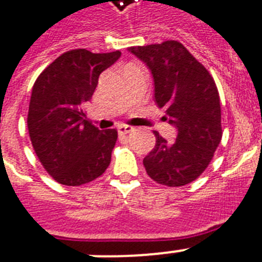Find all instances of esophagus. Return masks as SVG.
I'll use <instances>...</instances> for the list:
<instances>
[{"label": "esophagus", "mask_w": 262, "mask_h": 262, "mask_svg": "<svg viewBox=\"0 0 262 262\" xmlns=\"http://www.w3.org/2000/svg\"><path fill=\"white\" fill-rule=\"evenodd\" d=\"M135 130V127L127 126V125H120L118 126V133L120 135H127V133H130V132Z\"/></svg>", "instance_id": "esophagus-1"}]
</instances>
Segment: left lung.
Segmentation results:
<instances>
[{
  "label": "left lung",
  "mask_w": 262,
  "mask_h": 262,
  "mask_svg": "<svg viewBox=\"0 0 262 262\" xmlns=\"http://www.w3.org/2000/svg\"><path fill=\"white\" fill-rule=\"evenodd\" d=\"M127 51L149 69L155 102L178 130L172 142L153 132L156 145L142 161L146 173L159 184L186 186L203 173L222 138L215 82L205 66L175 40Z\"/></svg>",
  "instance_id": "left-lung-1"
}]
</instances>
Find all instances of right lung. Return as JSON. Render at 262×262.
Returning <instances> with one entry per match:
<instances>
[{
	"label": "right lung",
	"instance_id": "add662e5",
	"mask_svg": "<svg viewBox=\"0 0 262 262\" xmlns=\"http://www.w3.org/2000/svg\"><path fill=\"white\" fill-rule=\"evenodd\" d=\"M120 56V51H69L52 61L33 84L29 137L42 167L63 186L93 182L109 167L117 130H99L91 125L84 106L94 94L101 72Z\"/></svg>",
	"mask_w": 262,
	"mask_h": 262
}]
</instances>
